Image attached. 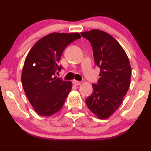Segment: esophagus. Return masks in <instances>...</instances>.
I'll list each match as a JSON object with an SVG mask.
<instances>
[{
  "mask_svg": "<svg viewBox=\"0 0 151 151\" xmlns=\"http://www.w3.org/2000/svg\"><path fill=\"white\" fill-rule=\"evenodd\" d=\"M72 83H73L74 85H76V86H79V85H80V84H81V81H77V80H73V81H72Z\"/></svg>",
  "mask_w": 151,
  "mask_h": 151,
  "instance_id": "esophagus-1",
  "label": "esophagus"
}]
</instances>
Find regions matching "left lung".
<instances>
[{
  "mask_svg": "<svg viewBox=\"0 0 151 151\" xmlns=\"http://www.w3.org/2000/svg\"><path fill=\"white\" fill-rule=\"evenodd\" d=\"M81 35L91 43L94 62L101 70L86 104L99 119H108L120 106L131 84L129 58L116 40L107 32L96 29Z\"/></svg>",
  "mask_w": 151,
  "mask_h": 151,
  "instance_id": "8db88e82",
  "label": "left lung"
}]
</instances>
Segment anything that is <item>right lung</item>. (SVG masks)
Segmentation results:
<instances>
[{"label": "right lung", "mask_w": 151, "mask_h": 151, "mask_svg": "<svg viewBox=\"0 0 151 151\" xmlns=\"http://www.w3.org/2000/svg\"><path fill=\"white\" fill-rule=\"evenodd\" d=\"M79 38V33H50L40 39L27 54L22 68V84L40 116H50L63 106L72 84L56 76L62 69L59 62L67 45Z\"/></svg>", "instance_id": "add662e5"}]
</instances>
